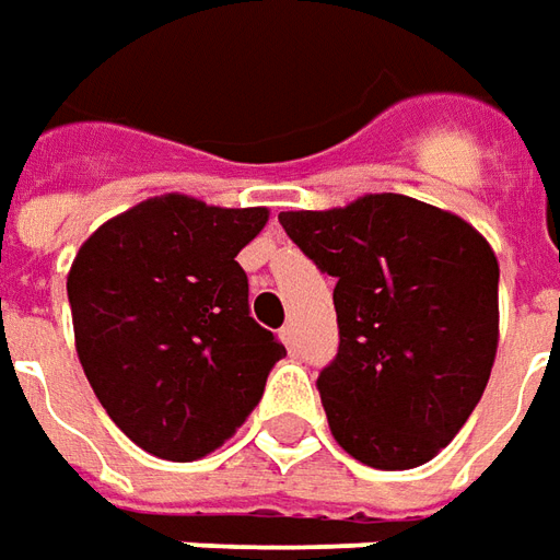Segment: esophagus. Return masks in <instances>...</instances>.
I'll list each match as a JSON object with an SVG mask.
<instances>
[{
  "instance_id": "obj_1",
  "label": "esophagus",
  "mask_w": 560,
  "mask_h": 560,
  "mask_svg": "<svg viewBox=\"0 0 560 560\" xmlns=\"http://www.w3.org/2000/svg\"><path fill=\"white\" fill-rule=\"evenodd\" d=\"M280 338H283V345H287L289 353H295V350H299V331H295V326H292V323L280 329Z\"/></svg>"
}]
</instances>
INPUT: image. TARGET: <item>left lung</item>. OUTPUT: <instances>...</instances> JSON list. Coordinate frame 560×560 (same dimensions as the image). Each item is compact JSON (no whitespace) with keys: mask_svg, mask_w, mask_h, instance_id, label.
Listing matches in <instances>:
<instances>
[{"mask_svg":"<svg viewBox=\"0 0 560 560\" xmlns=\"http://www.w3.org/2000/svg\"><path fill=\"white\" fill-rule=\"evenodd\" d=\"M289 241L335 277L338 353L317 390L360 464L433 460L479 405L497 357V256L460 215L405 195L280 213Z\"/></svg>","mask_w":560,"mask_h":560,"instance_id":"obj_1","label":"left lung"}]
</instances>
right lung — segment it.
I'll use <instances>...</instances> for the list:
<instances>
[{
    "mask_svg": "<svg viewBox=\"0 0 560 560\" xmlns=\"http://www.w3.org/2000/svg\"><path fill=\"white\" fill-rule=\"evenodd\" d=\"M265 207L164 195L84 241L67 292L81 369L121 433L188 464L237 433L287 350L249 317L237 253Z\"/></svg>",
    "mask_w": 560,
    "mask_h": 560,
    "instance_id": "right-lung-1",
    "label": "right lung"
}]
</instances>
